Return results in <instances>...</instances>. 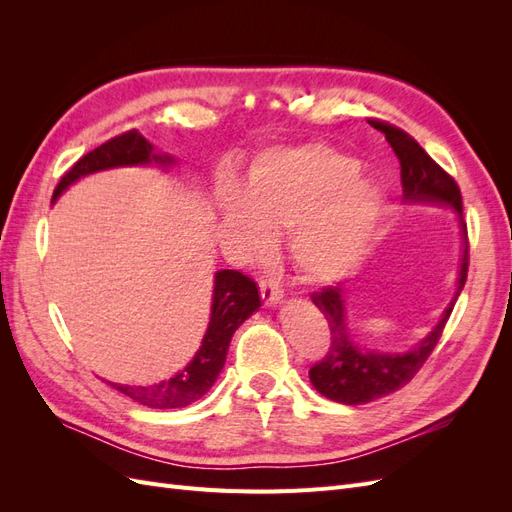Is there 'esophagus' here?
Returning <instances> with one entry per match:
<instances>
[{
  "instance_id": "obj_1",
  "label": "esophagus",
  "mask_w": 512,
  "mask_h": 512,
  "mask_svg": "<svg viewBox=\"0 0 512 512\" xmlns=\"http://www.w3.org/2000/svg\"><path fill=\"white\" fill-rule=\"evenodd\" d=\"M260 297L267 307H275L277 303H282L284 290L271 280H260Z\"/></svg>"
}]
</instances>
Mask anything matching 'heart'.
Wrapping results in <instances>:
<instances>
[{"label":"heart","mask_w":512,"mask_h":512,"mask_svg":"<svg viewBox=\"0 0 512 512\" xmlns=\"http://www.w3.org/2000/svg\"><path fill=\"white\" fill-rule=\"evenodd\" d=\"M359 173V162L320 143L267 149L243 190H220L222 226L247 256L267 254L271 235L288 232L294 267L312 282H335L361 265L384 215V192Z\"/></svg>","instance_id":"heart-1"}]
</instances>
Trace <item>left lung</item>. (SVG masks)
Returning <instances> with one entry per match:
<instances>
[{"mask_svg":"<svg viewBox=\"0 0 512 512\" xmlns=\"http://www.w3.org/2000/svg\"><path fill=\"white\" fill-rule=\"evenodd\" d=\"M384 134L393 147L401 166V188H404V203L408 205H440L457 213L461 230V262L457 271V288L451 303L446 305L440 320L433 329L410 350L404 352H380L369 350L354 342L348 327L344 290L331 286L312 294L314 305L327 318L331 329V348L320 363L309 369V380L314 389L331 401L344 406H361L369 401L391 395L406 386L416 371L429 359L438 339L451 316L455 301L463 290L468 277V228L463 222L461 192L455 179L433 162L427 151L418 145L410 134L382 121H369Z\"/></svg>","mask_w":512,"mask_h":512,"instance_id":"8db88e82","label":"left lung"}]
</instances>
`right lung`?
<instances>
[{"instance_id":"right-lung-1","label":"right lung","mask_w":512,"mask_h":512,"mask_svg":"<svg viewBox=\"0 0 512 512\" xmlns=\"http://www.w3.org/2000/svg\"><path fill=\"white\" fill-rule=\"evenodd\" d=\"M177 160L168 153H156L153 145L147 138L138 132L130 130L123 132L104 145L89 151L76 162L68 173L61 177L59 185L53 192V203L64 194L72 183L79 179L100 173V170H111L121 166H158L170 168ZM260 307V294L258 286L250 277L222 269L213 275V301H211V318L207 333L196 350L194 359L179 369L173 378L162 380L158 384L147 386H132V384H117L108 382L123 393L126 397L134 399L136 404L156 408V410H170V408H185L194 404L196 399L203 397L211 386L218 380L220 371L226 363V352L230 346V339L241 324L250 318Z\"/></svg>"}]
</instances>
